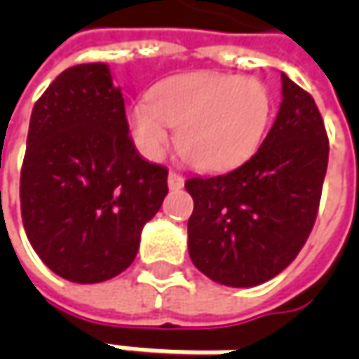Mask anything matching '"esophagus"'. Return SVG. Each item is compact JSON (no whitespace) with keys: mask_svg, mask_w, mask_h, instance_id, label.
<instances>
[{"mask_svg":"<svg viewBox=\"0 0 359 359\" xmlns=\"http://www.w3.org/2000/svg\"><path fill=\"white\" fill-rule=\"evenodd\" d=\"M168 187L170 189H182L184 187V177L180 173L170 172V175H168Z\"/></svg>","mask_w":359,"mask_h":359,"instance_id":"esophagus-1","label":"esophagus"}]
</instances>
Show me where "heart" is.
Listing matches in <instances>:
<instances>
[{
	"label": "heart",
	"mask_w": 359,
	"mask_h": 359,
	"mask_svg": "<svg viewBox=\"0 0 359 359\" xmlns=\"http://www.w3.org/2000/svg\"><path fill=\"white\" fill-rule=\"evenodd\" d=\"M273 114L269 88L255 77L200 72L158 83L131 105L130 128L145 158L158 159L177 130V149L198 170L222 172L259 147Z\"/></svg>",
	"instance_id": "1"
}]
</instances>
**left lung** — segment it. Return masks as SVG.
Returning a JSON list of instances; mask_svg holds the SVG:
<instances>
[{"label": "left lung", "instance_id": "obj_1", "mask_svg": "<svg viewBox=\"0 0 359 359\" xmlns=\"http://www.w3.org/2000/svg\"><path fill=\"white\" fill-rule=\"evenodd\" d=\"M327 154L313 97L282 74L280 111L255 156L228 173L186 182L194 266L231 287H254L287 268L313 228Z\"/></svg>", "mask_w": 359, "mask_h": 359}]
</instances>
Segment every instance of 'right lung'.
<instances>
[{"mask_svg": "<svg viewBox=\"0 0 359 359\" xmlns=\"http://www.w3.org/2000/svg\"><path fill=\"white\" fill-rule=\"evenodd\" d=\"M165 196L168 170L137 154L109 67L81 63L55 77L34 105L20 182L41 262L76 283L116 278Z\"/></svg>", "mask_w": 359, "mask_h": 359, "instance_id": "obj_1", "label": "right lung"}]
</instances>
